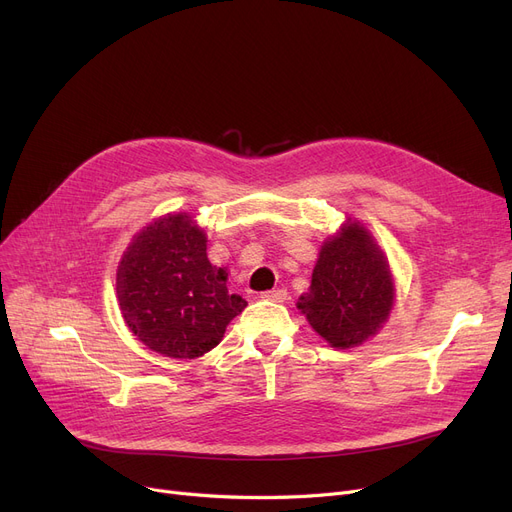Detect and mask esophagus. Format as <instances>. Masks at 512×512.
<instances>
[{
  "mask_svg": "<svg viewBox=\"0 0 512 512\" xmlns=\"http://www.w3.org/2000/svg\"><path fill=\"white\" fill-rule=\"evenodd\" d=\"M286 297H288V294H286V290H282V288L261 292V299H263V301H272V303H284Z\"/></svg>",
  "mask_w": 512,
  "mask_h": 512,
  "instance_id": "34e87169",
  "label": "esophagus"
}]
</instances>
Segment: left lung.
<instances>
[{"mask_svg": "<svg viewBox=\"0 0 512 512\" xmlns=\"http://www.w3.org/2000/svg\"><path fill=\"white\" fill-rule=\"evenodd\" d=\"M396 282L384 249L357 218H346L319 247L311 286L297 309L334 348H353L388 324Z\"/></svg>", "mask_w": 512, "mask_h": 512, "instance_id": "obj_1", "label": "left lung"}]
</instances>
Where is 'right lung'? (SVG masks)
I'll use <instances>...</instances> for the list:
<instances>
[{
    "label": "right lung",
    "instance_id": "add662e5",
    "mask_svg": "<svg viewBox=\"0 0 512 512\" xmlns=\"http://www.w3.org/2000/svg\"><path fill=\"white\" fill-rule=\"evenodd\" d=\"M228 270L207 259V234L188 211L153 218L116 270L124 324L153 353L197 359L218 346L247 301L228 292Z\"/></svg>",
    "mask_w": 512,
    "mask_h": 512
}]
</instances>
